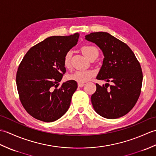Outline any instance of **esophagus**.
<instances>
[{"label":"esophagus","instance_id":"obj_1","mask_svg":"<svg viewBox=\"0 0 156 156\" xmlns=\"http://www.w3.org/2000/svg\"><path fill=\"white\" fill-rule=\"evenodd\" d=\"M85 84H84V83H78V87H84V86Z\"/></svg>","mask_w":156,"mask_h":156}]
</instances>
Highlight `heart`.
Returning a JSON list of instances; mask_svg holds the SVG:
<instances>
[{"instance_id":"obj_1","label":"heart","mask_w":156,"mask_h":156,"mask_svg":"<svg viewBox=\"0 0 156 156\" xmlns=\"http://www.w3.org/2000/svg\"><path fill=\"white\" fill-rule=\"evenodd\" d=\"M80 50L85 57L90 60L92 59H96L98 55V49L93 45H84L82 46ZM71 57L72 52L70 51H68L65 54L63 62H64V65L66 68H68L70 67ZM94 74V71L92 69H79V70H76L71 74H69V79L77 82L78 83H84V82L90 80Z\"/></svg>"}]
</instances>
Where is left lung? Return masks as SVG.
I'll return each mask as SVG.
<instances>
[{"mask_svg": "<svg viewBox=\"0 0 156 156\" xmlns=\"http://www.w3.org/2000/svg\"><path fill=\"white\" fill-rule=\"evenodd\" d=\"M85 39L97 45L105 56L97 79L111 83L96 84L91 97L94 111L107 119L122 117L140 97L143 80L140 62L127 44L107 32L91 33Z\"/></svg>", "mask_w": 156, "mask_h": 156, "instance_id": "8db88e82", "label": "left lung"}]
</instances>
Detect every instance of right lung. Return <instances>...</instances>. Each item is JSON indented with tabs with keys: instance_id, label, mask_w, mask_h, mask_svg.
<instances>
[{
	"instance_id": "right-lung-1",
	"label": "right lung",
	"mask_w": 156,
	"mask_h": 156,
	"mask_svg": "<svg viewBox=\"0 0 156 156\" xmlns=\"http://www.w3.org/2000/svg\"><path fill=\"white\" fill-rule=\"evenodd\" d=\"M78 33L69 36H51L36 44L23 58L16 72L19 98L28 113L36 119L53 122L69 107L77 82L68 80L58 87L66 73L65 54L78 41Z\"/></svg>"
}]
</instances>
